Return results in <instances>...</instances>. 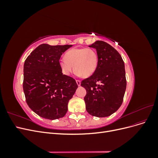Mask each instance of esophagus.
I'll use <instances>...</instances> for the list:
<instances>
[{"instance_id": "esophagus-1", "label": "esophagus", "mask_w": 158, "mask_h": 158, "mask_svg": "<svg viewBox=\"0 0 158 158\" xmlns=\"http://www.w3.org/2000/svg\"><path fill=\"white\" fill-rule=\"evenodd\" d=\"M76 83H77V85H78V86H80V85H81V81L79 80H76Z\"/></svg>"}]
</instances>
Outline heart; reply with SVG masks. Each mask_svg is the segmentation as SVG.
I'll return each instance as SVG.
<instances>
[{
  "instance_id": "obj_1",
  "label": "heart",
  "mask_w": 158,
  "mask_h": 158,
  "mask_svg": "<svg viewBox=\"0 0 158 158\" xmlns=\"http://www.w3.org/2000/svg\"><path fill=\"white\" fill-rule=\"evenodd\" d=\"M98 61V52L94 49L74 48L66 52L64 59L59 60V65L65 75H69L74 69L78 74L88 78L96 70Z\"/></svg>"
}]
</instances>
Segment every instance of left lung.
<instances>
[{
    "label": "left lung",
    "mask_w": 158,
    "mask_h": 158,
    "mask_svg": "<svg viewBox=\"0 0 158 158\" xmlns=\"http://www.w3.org/2000/svg\"><path fill=\"white\" fill-rule=\"evenodd\" d=\"M89 47L96 49L99 61L95 73L81 82L87 92L85 109L92 116L108 117L123 101L127 87L125 64L118 51L106 42L97 41Z\"/></svg>",
    "instance_id": "left-lung-1"
}]
</instances>
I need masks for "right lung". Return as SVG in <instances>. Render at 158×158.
Masks as SVG:
<instances>
[{"label":"right lung","mask_w":158,"mask_h":158,"mask_svg":"<svg viewBox=\"0 0 158 158\" xmlns=\"http://www.w3.org/2000/svg\"><path fill=\"white\" fill-rule=\"evenodd\" d=\"M72 46L41 44L25 60L23 89L26 103L44 118L63 117L78 88L73 78L63 74L59 65L62 54Z\"/></svg>","instance_id":"add662e5"}]
</instances>
